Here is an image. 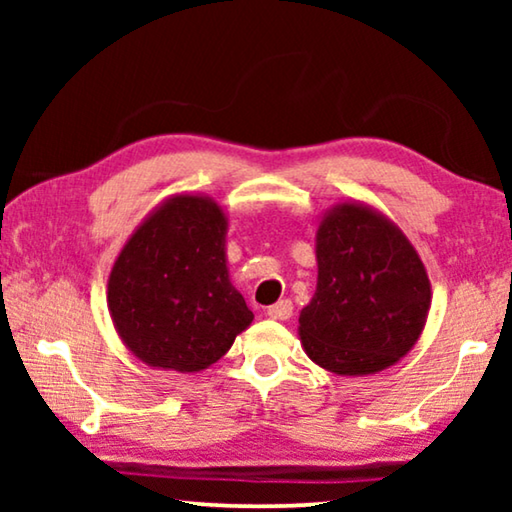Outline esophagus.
<instances>
[{
  "label": "esophagus",
  "mask_w": 512,
  "mask_h": 512,
  "mask_svg": "<svg viewBox=\"0 0 512 512\" xmlns=\"http://www.w3.org/2000/svg\"><path fill=\"white\" fill-rule=\"evenodd\" d=\"M268 314L270 319H277V321H286L293 314V305H291V300H279L277 305H272V307H268Z\"/></svg>",
  "instance_id": "34e87169"
}]
</instances>
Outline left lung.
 I'll return each instance as SVG.
<instances>
[{"mask_svg": "<svg viewBox=\"0 0 512 512\" xmlns=\"http://www.w3.org/2000/svg\"><path fill=\"white\" fill-rule=\"evenodd\" d=\"M431 282L403 230L345 200L317 228V291L300 310L305 354L328 373L375 375L401 361L426 326Z\"/></svg>", "mask_w": 512, "mask_h": 512, "instance_id": "8db88e82", "label": "left lung"}]
</instances>
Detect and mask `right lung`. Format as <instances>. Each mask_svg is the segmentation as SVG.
Wrapping results in <instances>:
<instances>
[{
    "label": "right lung",
    "mask_w": 512,
    "mask_h": 512,
    "mask_svg": "<svg viewBox=\"0 0 512 512\" xmlns=\"http://www.w3.org/2000/svg\"><path fill=\"white\" fill-rule=\"evenodd\" d=\"M226 233L219 202L177 193L128 237L109 272L107 307L135 359L200 373L247 331L254 312L230 282Z\"/></svg>",
    "instance_id": "add662e5"
}]
</instances>
